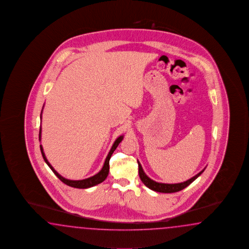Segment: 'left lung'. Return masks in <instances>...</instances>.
<instances>
[{
  "instance_id": "8db88e82",
  "label": "left lung",
  "mask_w": 249,
  "mask_h": 249,
  "mask_svg": "<svg viewBox=\"0 0 249 249\" xmlns=\"http://www.w3.org/2000/svg\"><path fill=\"white\" fill-rule=\"evenodd\" d=\"M138 162V173H139V177L140 179L142 180V182L144 183V185L147 187V188L156 191V192H160V193H175L178 191H180L185 188H187L188 185H190L191 183L193 182L194 180L204 172L205 170H202L201 172L197 173L196 176L191 178L188 179L187 181H184L181 183H176V184H165V183H159L156 182L155 180L151 179L145 173H144V170L142 168L141 164Z\"/></svg>"
}]
</instances>
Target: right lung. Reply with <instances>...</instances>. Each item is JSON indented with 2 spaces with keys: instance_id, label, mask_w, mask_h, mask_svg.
Listing matches in <instances>:
<instances>
[{
  "instance_id": "1",
  "label": "right lung",
  "mask_w": 249,
  "mask_h": 249,
  "mask_svg": "<svg viewBox=\"0 0 249 249\" xmlns=\"http://www.w3.org/2000/svg\"><path fill=\"white\" fill-rule=\"evenodd\" d=\"M42 111H43V110H42ZM42 111H41V115H40L41 119H42ZM41 131H42V129H41V127H40V130H39V140H41ZM122 139H123V136H120V137L115 140V142L112 144L111 150H110L109 154H108L106 159H105V164L103 166L102 170H101L97 174H95L94 176H93V177L88 178L81 179V180H71V179H67L61 176L58 172H56L55 170L53 169V167L51 165L50 162L46 159L45 155H44V149H43V147H42V144H40V150H41V153H42V155H43L44 161L47 163V165L50 167L51 170L53 171V172L55 174L57 177L61 179L62 182L65 183L66 185L70 186V187H72V188H91V187H94L95 185H98L100 183L103 182L105 178H107L108 174H109V169H110L109 161H110V159H111V155H112V153L115 151L119 144L122 142Z\"/></svg>"
}]
</instances>
